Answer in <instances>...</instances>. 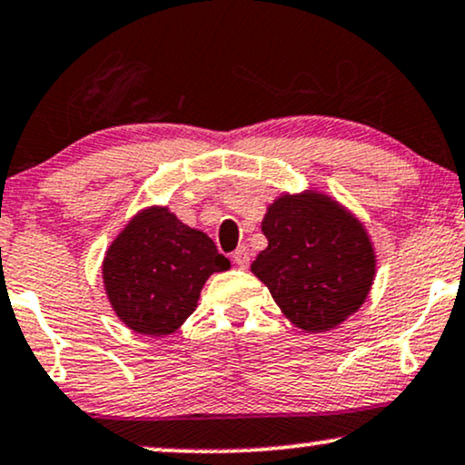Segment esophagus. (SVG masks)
I'll use <instances>...</instances> for the list:
<instances>
[{
  "instance_id": "1",
  "label": "esophagus",
  "mask_w": 465,
  "mask_h": 465,
  "mask_svg": "<svg viewBox=\"0 0 465 465\" xmlns=\"http://www.w3.org/2000/svg\"><path fill=\"white\" fill-rule=\"evenodd\" d=\"M232 259H233V263L238 265V268H246V265H249V262H251L249 249H246V246H238V249L233 251Z\"/></svg>"
}]
</instances>
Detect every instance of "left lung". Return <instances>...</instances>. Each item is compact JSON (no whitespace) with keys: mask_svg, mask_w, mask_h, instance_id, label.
I'll return each instance as SVG.
<instances>
[{"mask_svg":"<svg viewBox=\"0 0 465 465\" xmlns=\"http://www.w3.org/2000/svg\"><path fill=\"white\" fill-rule=\"evenodd\" d=\"M268 249L251 272L295 327L323 333L352 317L372 291L376 249L359 216L327 191H284L265 208Z\"/></svg>","mask_w":465,"mask_h":465,"instance_id":"8db88e82","label":"left lung"}]
</instances>
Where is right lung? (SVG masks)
Here are the masks:
<instances>
[{"instance_id":"obj_1","label":"right lung","mask_w":465,"mask_h":465,"mask_svg":"<svg viewBox=\"0 0 465 465\" xmlns=\"http://www.w3.org/2000/svg\"><path fill=\"white\" fill-rule=\"evenodd\" d=\"M229 268L208 233L153 203L138 210L110 242L102 281L110 306L129 330L163 338L193 314L208 278Z\"/></svg>"}]
</instances>
